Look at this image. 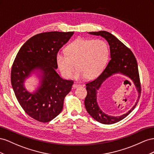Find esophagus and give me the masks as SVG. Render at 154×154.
<instances>
[{"mask_svg": "<svg viewBox=\"0 0 154 154\" xmlns=\"http://www.w3.org/2000/svg\"><path fill=\"white\" fill-rule=\"evenodd\" d=\"M81 85L80 84H78V83H74L73 85V88H77L81 86Z\"/></svg>", "mask_w": 154, "mask_h": 154, "instance_id": "34e87169", "label": "esophagus"}]
</instances>
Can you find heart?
Wrapping results in <instances>:
<instances>
[{
    "instance_id": "b5f03b06",
    "label": "heart",
    "mask_w": 154,
    "mask_h": 154,
    "mask_svg": "<svg viewBox=\"0 0 154 154\" xmlns=\"http://www.w3.org/2000/svg\"><path fill=\"white\" fill-rule=\"evenodd\" d=\"M65 50L66 54L59 52L56 55L57 64L65 78L72 77L77 68L76 79H94L101 73L108 59V46L100 39L77 38Z\"/></svg>"
}]
</instances>
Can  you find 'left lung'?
<instances>
[{
	"label": "left lung",
	"mask_w": 154,
	"mask_h": 154,
	"mask_svg": "<svg viewBox=\"0 0 154 154\" xmlns=\"http://www.w3.org/2000/svg\"><path fill=\"white\" fill-rule=\"evenodd\" d=\"M91 35H100L105 38L109 45L111 59L106 68L95 79L86 82L87 95L85 100L86 110L95 120L104 125H112L123 119L128 116L136 106L120 117H111L104 113L99 108L97 103V91L102 83L112 74L121 73L130 77L134 82L135 87L139 91L140 82L138 70V66L134 54L129 48L110 33L100 31L97 32H90Z\"/></svg>",
	"instance_id": "obj_1"
}]
</instances>
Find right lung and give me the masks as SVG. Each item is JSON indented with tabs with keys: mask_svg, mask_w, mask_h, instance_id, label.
<instances>
[{
	"mask_svg": "<svg viewBox=\"0 0 154 154\" xmlns=\"http://www.w3.org/2000/svg\"><path fill=\"white\" fill-rule=\"evenodd\" d=\"M74 32H45L31 37L20 48L13 63L11 82L21 107L29 116L48 122L63 110L64 99L71 91L73 81L65 80L56 72V55ZM35 69L43 72L42 86L34 94L23 86L26 78Z\"/></svg>",
	"mask_w": 154,
	"mask_h": 154,
	"instance_id": "1",
	"label": "right lung"
}]
</instances>
